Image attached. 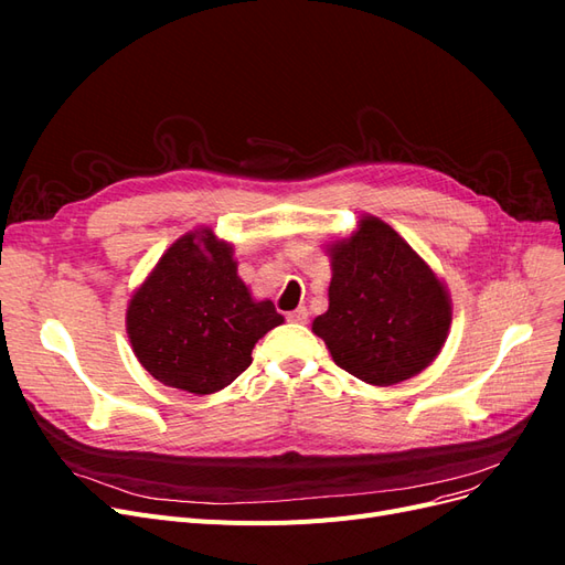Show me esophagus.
<instances>
[{"mask_svg": "<svg viewBox=\"0 0 565 565\" xmlns=\"http://www.w3.org/2000/svg\"><path fill=\"white\" fill-rule=\"evenodd\" d=\"M287 320H289V322L303 324V322H309V311H306L303 306H301V309H297V311H292V313H287Z\"/></svg>", "mask_w": 565, "mask_h": 565, "instance_id": "1", "label": "esophagus"}]
</instances>
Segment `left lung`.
<instances>
[{
  "label": "left lung",
  "instance_id": "obj_1",
  "mask_svg": "<svg viewBox=\"0 0 565 565\" xmlns=\"http://www.w3.org/2000/svg\"><path fill=\"white\" fill-rule=\"evenodd\" d=\"M330 309L313 320L332 361L353 377L391 386L440 353L452 322L446 287L377 216L330 247Z\"/></svg>",
  "mask_w": 565,
  "mask_h": 565
}]
</instances>
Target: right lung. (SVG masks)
<instances>
[{
	"instance_id": "right-lung-1",
	"label": "right lung",
	"mask_w": 565,
	"mask_h": 565,
	"mask_svg": "<svg viewBox=\"0 0 565 565\" xmlns=\"http://www.w3.org/2000/svg\"><path fill=\"white\" fill-rule=\"evenodd\" d=\"M280 322L268 299H252L233 247L212 228L181 235L127 306L139 363L164 386L198 396L241 377L256 341Z\"/></svg>"
}]
</instances>
